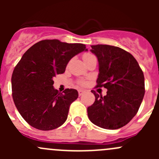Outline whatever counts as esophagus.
<instances>
[{"mask_svg":"<svg viewBox=\"0 0 159 159\" xmlns=\"http://www.w3.org/2000/svg\"><path fill=\"white\" fill-rule=\"evenodd\" d=\"M84 93H85V91H84V90H78V94H79V96H81L83 94H84Z\"/></svg>","mask_w":159,"mask_h":159,"instance_id":"1","label":"esophagus"}]
</instances>
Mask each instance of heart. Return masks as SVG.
<instances>
[{"label": "heart", "instance_id": "1", "mask_svg": "<svg viewBox=\"0 0 159 159\" xmlns=\"http://www.w3.org/2000/svg\"><path fill=\"white\" fill-rule=\"evenodd\" d=\"M94 57V55H93V54H84V55H83V60H84V61H86V60H88V59H89V58H91V57ZM81 84H84V82H81Z\"/></svg>", "mask_w": 159, "mask_h": 159}]
</instances>
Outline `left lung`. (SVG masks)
I'll return each mask as SVG.
<instances>
[{"label":"left lung","instance_id":"8db88e82","mask_svg":"<svg viewBox=\"0 0 159 159\" xmlns=\"http://www.w3.org/2000/svg\"><path fill=\"white\" fill-rule=\"evenodd\" d=\"M91 47L98 61L96 87L108 91L105 96L91 91L95 101L88 108V116L102 129H120L134 118L143 100V71L136 59L125 50L107 44Z\"/></svg>","mask_w":159,"mask_h":159}]
</instances>
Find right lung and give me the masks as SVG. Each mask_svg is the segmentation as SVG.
Here are the masks:
<instances>
[{
	"label": "right lung",
	"mask_w": 159,
	"mask_h": 159,
	"mask_svg": "<svg viewBox=\"0 0 159 159\" xmlns=\"http://www.w3.org/2000/svg\"><path fill=\"white\" fill-rule=\"evenodd\" d=\"M87 51L83 44L43 40L23 54L12 74V97L19 113L30 126L49 131L65 122L78 93L72 89L59 92L53 86V78L65 71L72 57Z\"/></svg>",
	"instance_id": "right-lung-1"
}]
</instances>
